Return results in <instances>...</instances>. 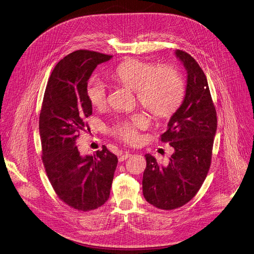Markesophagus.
I'll return each instance as SVG.
<instances>
[{
	"label": "esophagus",
	"mask_w": 254,
	"mask_h": 254,
	"mask_svg": "<svg viewBox=\"0 0 254 254\" xmlns=\"http://www.w3.org/2000/svg\"><path fill=\"white\" fill-rule=\"evenodd\" d=\"M129 157H131V154L129 152H125L124 154H121L120 157H119V162H123L125 161L126 159H128Z\"/></svg>",
	"instance_id": "1"
}]
</instances>
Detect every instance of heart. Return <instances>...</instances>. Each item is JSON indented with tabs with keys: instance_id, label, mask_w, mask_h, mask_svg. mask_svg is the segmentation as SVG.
<instances>
[{
	"instance_id": "b5f03b06",
	"label": "heart",
	"mask_w": 254,
	"mask_h": 254,
	"mask_svg": "<svg viewBox=\"0 0 254 254\" xmlns=\"http://www.w3.org/2000/svg\"><path fill=\"white\" fill-rule=\"evenodd\" d=\"M112 77L135 90L142 106L157 117L172 115L184 99V81L171 67L157 68L153 64L129 60L116 67ZM87 96L93 106L104 107L108 101L106 84L93 77L87 85ZM148 125L149 120L145 115L136 114L128 120L116 123L111 133L124 142L134 144L139 140V130L147 128Z\"/></svg>"
}]
</instances>
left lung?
I'll return each instance as SVG.
<instances>
[{"label":"left lung","mask_w":254,"mask_h":254,"mask_svg":"<svg viewBox=\"0 0 254 254\" xmlns=\"http://www.w3.org/2000/svg\"><path fill=\"white\" fill-rule=\"evenodd\" d=\"M175 55L187 70L186 93L161 135V141L169 142L174 153L167 165L146 154L147 167L142 181L146 200L162 209L186 204L200 189L209 170L217 125L202 69L189 54L177 50Z\"/></svg>","instance_id":"8db88e82"}]
</instances>
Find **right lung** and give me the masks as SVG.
I'll use <instances>...</instances> for the list:
<instances>
[{"label":"right lung","mask_w":254,"mask_h":254,"mask_svg":"<svg viewBox=\"0 0 254 254\" xmlns=\"http://www.w3.org/2000/svg\"><path fill=\"white\" fill-rule=\"evenodd\" d=\"M111 59L84 50L69 54L54 68L44 95L43 162L59 197L77 210H92L107 201L118 163L105 146L85 156L76 146L79 133L85 131V119L92 114L87 81L98 64Z\"/></svg>","instance_id":"right-lung-1"}]
</instances>
